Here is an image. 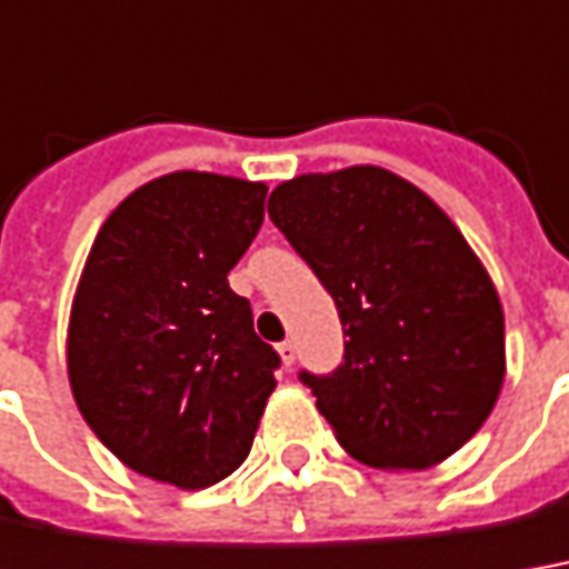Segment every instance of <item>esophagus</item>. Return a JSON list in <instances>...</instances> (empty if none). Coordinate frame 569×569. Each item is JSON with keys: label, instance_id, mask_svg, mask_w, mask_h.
Listing matches in <instances>:
<instances>
[{"label": "esophagus", "instance_id": "esophagus-1", "mask_svg": "<svg viewBox=\"0 0 569 569\" xmlns=\"http://www.w3.org/2000/svg\"><path fill=\"white\" fill-rule=\"evenodd\" d=\"M277 351H280V361H283L286 367H292V361H296V346L286 339V342H280V346H277Z\"/></svg>", "mask_w": 569, "mask_h": 569}]
</instances>
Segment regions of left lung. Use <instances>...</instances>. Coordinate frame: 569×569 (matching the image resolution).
<instances>
[{"label":"left lung","mask_w":569,"mask_h":569,"mask_svg":"<svg viewBox=\"0 0 569 569\" xmlns=\"http://www.w3.org/2000/svg\"><path fill=\"white\" fill-rule=\"evenodd\" d=\"M270 220L333 296L346 361L301 373L355 461L442 463L486 423L505 382V311L489 270L423 189L355 164L270 192Z\"/></svg>","instance_id":"8db88e82"}]
</instances>
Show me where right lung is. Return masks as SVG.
<instances>
[{"instance_id":"add662e5","label":"right lung","mask_w":569,"mask_h":569,"mask_svg":"<svg viewBox=\"0 0 569 569\" xmlns=\"http://www.w3.org/2000/svg\"><path fill=\"white\" fill-rule=\"evenodd\" d=\"M264 183L173 171L99 227L68 320L83 420L130 470L208 489L249 458L280 355L227 273L264 220Z\"/></svg>"}]
</instances>
